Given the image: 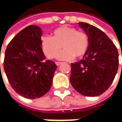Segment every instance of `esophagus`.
Wrapping results in <instances>:
<instances>
[{"instance_id":"34e87169","label":"esophagus","mask_w":122,"mask_h":122,"mask_svg":"<svg viewBox=\"0 0 122 122\" xmlns=\"http://www.w3.org/2000/svg\"><path fill=\"white\" fill-rule=\"evenodd\" d=\"M61 64H62V62H56V64L57 66H60Z\"/></svg>"}]
</instances>
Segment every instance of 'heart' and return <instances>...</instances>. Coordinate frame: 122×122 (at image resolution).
<instances>
[{"label": "heart", "mask_w": 122, "mask_h": 122, "mask_svg": "<svg viewBox=\"0 0 122 122\" xmlns=\"http://www.w3.org/2000/svg\"><path fill=\"white\" fill-rule=\"evenodd\" d=\"M41 45L44 54L48 58H56L62 46L64 49L59 54L58 59L71 60L75 57L81 58L87 54L90 39L86 32L77 30L74 27L65 26L54 30L51 37L43 36Z\"/></svg>", "instance_id": "heart-1"}]
</instances>
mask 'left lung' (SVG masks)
I'll return each mask as SVG.
<instances>
[{
    "instance_id": "1",
    "label": "left lung",
    "mask_w": 122,
    "mask_h": 122,
    "mask_svg": "<svg viewBox=\"0 0 122 122\" xmlns=\"http://www.w3.org/2000/svg\"><path fill=\"white\" fill-rule=\"evenodd\" d=\"M79 25L89 36L90 45L83 59L71 64L70 81L83 96H99L114 80L119 66L118 51L99 28L85 22H79Z\"/></svg>"
}]
</instances>
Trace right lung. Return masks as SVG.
<instances>
[{
	"label": "right lung",
	"mask_w": 122,
	"mask_h": 122,
	"mask_svg": "<svg viewBox=\"0 0 122 122\" xmlns=\"http://www.w3.org/2000/svg\"><path fill=\"white\" fill-rule=\"evenodd\" d=\"M41 36L39 27L27 26L9 42L5 54L4 69L8 81L17 94L26 98L47 94L58 67L54 62L45 60Z\"/></svg>",
	"instance_id": "obj_1"
}]
</instances>
